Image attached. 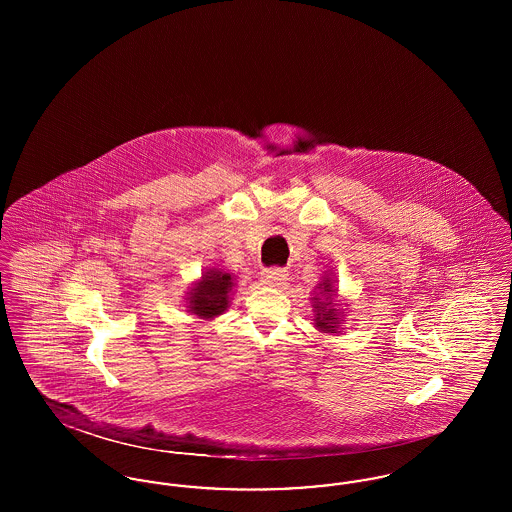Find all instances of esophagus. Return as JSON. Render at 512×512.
Wrapping results in <instances>:
<instances>
[{
	"instance_id": "34e87169",
	"label": "esophagus",
	"mask_w": 512,
	"mask_h": 512,
	"mask_svg": "<svg viewBox=\"0 0 512 512\" xmlns=\"http://www.w3.org/2000/svg\"><path fill=\"white\" fill-rule=\"evenodd\" d=\"M288 278L284 268H267L263 270V282L268 286H282L284 280Z\"/></svg>"
}]
</instances>
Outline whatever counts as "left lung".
<instances>
[{"instance_id": "obj_1", "label": "left lung", "mask_w": 512, "mask_h": 512, "mask_svg": "<svg viewBox=\"0 0 512 512\" xmlns=\"http://www.w3.org/2000/svg\"><path fill=\"white\" fill-rule=\"evenodd\" d=\"M318 292L313 297V311H315V326L324 334H338L340 326L343 324V315H341L338 303H336V293L338 288H334L332 276H324L322 282L317 286Z\"/></svg>"}]
</instances>
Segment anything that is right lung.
<instances>
[{
  "instance_id": "obj_1",
  "label": "right lung",
  "mask_w": 512,
  "mask_h": 512,
  "mask_svg": "<svg viewBox=\"0 0 512 512\" xmlns=\"http://www.w3.org/2000/svg\"><path fill=\"white\" fill-rule=\"evenodd\" d=\"M232 288H234V278L228 272L219 268H209L190 290L188 311L205 320L219 317L228 307Z\"/></svg>"
}]
</instances>
